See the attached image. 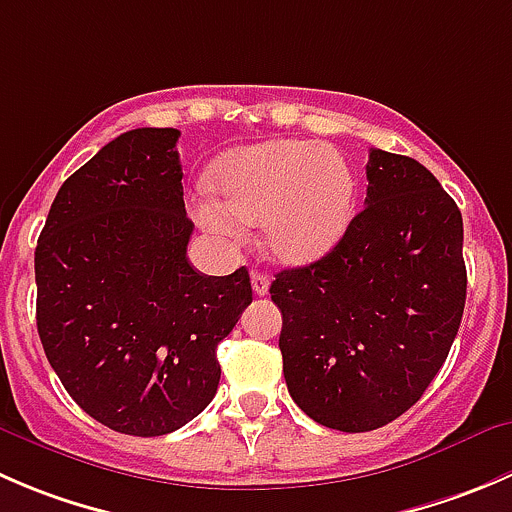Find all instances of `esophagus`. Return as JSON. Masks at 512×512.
Listing matches in <instances>:
<instances>
[{
  "mask_svg": "<svg viewBox=\"0 0 512 512\" xmlns=\"http://www.w3.org/2000/svg\"><path fill=\"white\" fill-rule=\"evenodd\" d=\"M252 290H255V295H267V290H270V277L260 270H252Z\"/></svg>",
  "mask_w": 512,
  "mask_h": 512,
  "instance_id": "obj_1",
  "label": "esophagus"
}]
</instances>
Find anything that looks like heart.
<instances>
[{
	"instance_id": "1",
	"label": "heart",
	"mask_w": 512,
	"mask_h": 512,
	"mask_svg": "<svg viewBox=\"0 0 512 512\" xmlns=\"http://www.w3.org/2000/svg\"><path fill=\"white\" fill-rule=\"evenodd\" d=\"M212 180L235 220L262 225L267 252L285 265H310L325 257L345 235L355 207L357 182L350 162L335 147L307 140L230 152ZM224 211L215 200L197 205L207 232L237 240L240 232Z\"/></svg>"
}]
</instances>
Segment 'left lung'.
Wrapping results in <instances>:
<instances>
[{"mask_svg":"<svg viewBox=\"0 0 512 512\" xmlns=\"http://www.w3.org/2000/svg\"><path fill=\"white\" fill-rule=\"evenodd\" d=\"M367 197L317 262L275 275L282 372L305 415L367 433L413 408L465 310L463 215L418 160L370 150Z\"/></svg>","mask_w":512,"mask_h":512,"instance_id":"1","label":"left lung"}]
</instances>
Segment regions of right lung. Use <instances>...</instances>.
<instances>
[{
	"label": "right lung",
	"mask_w": 512,
	"mask_h": 512,
	"mask_svg": "<svg viewBox=\"0 0 512 512\" xmlns=\"http://www.w3.org/2000/svg\"><path fill=\"white\" fill-rule=\"evenodd\" d=\"M177 140L142 127L104 145L59 187L34 250L49 365L84 413L140 438L212 403L217 345L252 302L245 267L212 277L187 260Z\"/></svg>",
	"instance_id": "obj_1"
}]
</instances>
